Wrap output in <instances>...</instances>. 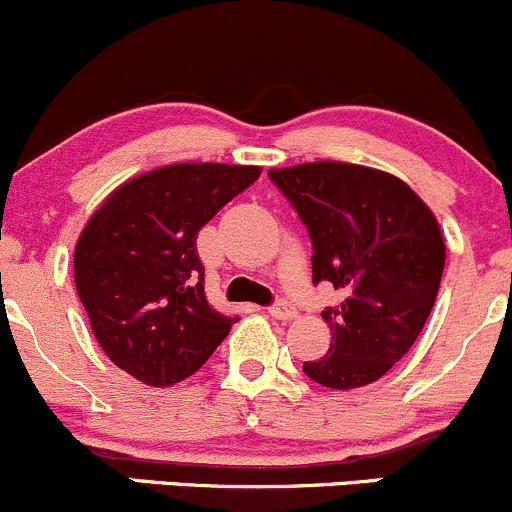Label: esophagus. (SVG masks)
<instances>
[{
  "instance_id": "esophagus-1",
  "label": "esophagus",
  "mask_w": 512,
  "mask_h": 512,
  "mask_svg": "<svg viewBox=\"0 0 512 512\" xmlns=\"http://www.w3.org/2000/svg\"><path fill=\"white\" fill-rule=\"evenodd\" d=\"M268 315L276 317V320L290 322V320H295V317H298V312H295L293 305H288V302L280 300V302H276V305L268 307Z\"/></svg>"
}]
</instances>
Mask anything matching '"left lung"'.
I'll return each mask as SVG.
<instances>
[{
    "label": "left lung",
    "instance_id": "obj_1",
    "mask_svg": "<svg viewBox=\"0 0 512 512\" xmlns=\"http://www.w3.org/2000/svg\"><path fill=\"white\" fill-rule=\"evenodd\" d=\"M312 239V280L342 290L322 312L329 354L302 371L324 388L368 386L420 337L442 280L444 236L430 207L395 175L317 161L268 170Z\"/></svg>",
    "mask_w": 512,
    "mask_h": 512
}]
</instances>
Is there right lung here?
Returning a JSON list of instances; mask_svg holds the SVG:
<instances>
[{"label": "right lung", "mask_w": 512, "mask_h": 512, "mask_svg": "<svg viewBox=\"0 0 512 512\" xmlns=\"http://www.w3.org/2000/svg\"><path fill=\"white\" fill-rule=\"evenodd\" d=\"M261 175L258 166L173 163L119 185L75 244V288L104 354L136 381L192 376L236 317L205 298L197 232Z\"/></svg>", "instance_id": "add662e5"}]
</instances>
